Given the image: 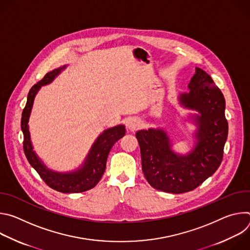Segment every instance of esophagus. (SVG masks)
Masks as SVG:
<instances>
[{"label": "esophagus", "mask_w": 250, "mask_h": 250, "mask_svg": "<svg viewBox=\"0 0 250 250\" xmlns=\"http://www.w3.org/2000/svg\"><path fill=\"white\" fill-rule=\"evenodd\" d=\"M140 125H141V122H140V120L137 119V118H132V119H130V120L128 121V123H127V127H128V129L131 130V131L136 130Z\"/></svg>", "instance_id": "1"}]
</instances>
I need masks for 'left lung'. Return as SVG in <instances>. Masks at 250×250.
<instances>
[{
    "label": "left lung",
    "mask_w": 250,
    "mask_h": 250,
    "mask_svg": "<svg viewBox=\"0 0 250 250\" xmlns=\"http://www.w3.org/2000/svg\"><path fill=\"white\" fill-rule=\"evenodd\" d=\"M188 88L190 92L180 96V103L201 114L195 117L198 142L190 154H175L163 129L138 130L135 134L140 147L142 172L147 182L167 193L192 191L215 173L222 163L228 138L226 101L210 76L196 68Z\"/></svg>",
    "instance_id": "1"
}]
</instances>
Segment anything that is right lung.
Listing matches in <instances>:
<instances>
[{
	"mask_svg": "<svg viewBox=\"0 0 250 250\" xmlns=\"http://www.w3.org/2000/svg\"><path fill=\"white\" fill-rule=\"evenodd\" d=\"M64 68L65 66L45 74V76L40 82L34 84L28 92L27 101L22 111L21 121V127L23 133V151L29 164L50 188L61 193H81L94 188L101 180L111 148L119 139L125 136V129L124 125H117L104 130L97 138L84 164L77 171L61 174L47 169L32 150L27 123L33 100L38 91L42 86L50 83Z\"/></svg>",
	"mask_w": 250,
	"mask_h": 250,
	"instance_id": "1",
	"label": "right lung"
}]
</instances>
